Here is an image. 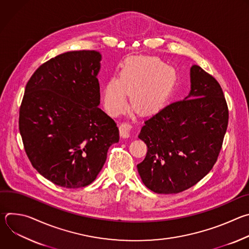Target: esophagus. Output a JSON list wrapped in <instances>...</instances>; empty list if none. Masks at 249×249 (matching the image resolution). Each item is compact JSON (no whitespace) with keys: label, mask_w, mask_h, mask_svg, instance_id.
Wrapping results in <instances>:
<instances>
[{"label":"esophagus","mask_w":249,"mask_h":249,"mask_svg":"<svg viewBox=\"0 0 249 249\" xmlns=\"http://www.w3.org/2000/svg\"><path fill=\"white\" fill-rule=\"evenodd\" d=\"M131 125L128 124V123H122L120 124L119 126V131H120V134L122 136V138L126 139V138H129L130 137V132H131Z\"/></svg>","instance_id":"esophagus-1"}]
</instances>
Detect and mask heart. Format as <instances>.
<instances>
[{
	"instance_id": "heart-1",
	"label": "heart",
	"mask_w": 249,
	"mask_h": 249,
	"mask_svg": "<svg viewBox=\"0 0 249 249\" xmlns=\"http://www.w3.org/2000/svg\"><path fill=\"white\" fill-rule=\"evenodd\" d=\"M176 81L175 69L154 57H142L125 66L120 78H110L103 87L105 110L112 116L125 111L128 94L132 108L147 115L158 111L167 101Z\"/></svg>"
}]
</instances>
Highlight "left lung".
Here are the masks:
<instances>
[{
  "label": "left lung",
  "mask_w": 249,
  "mask_h": 249,
  "mask_svg": "<svg viewBox=\"0 0 249 249\" xmlns=\"http://www.w3.org/2000/svg\"><path fill=\"white\" fill-rule=\"evenodd\" d=\"M191 89L145 121L139 138L148 147L137 165L143 183L159 194L182 192L213 168L222 149L229 110L217 80L193 65Z\"/></svg>",
  "instance_id": "1"
}]
</instances>
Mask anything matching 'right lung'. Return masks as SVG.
Returning a JSON list of instances; mask_svg holds the SVG:
<instances>
[{
  "label": "right lung",
  "mask_w": 249,
  "mask_h": 249,
  "mask_svg": "<svg viewBox=\"0 0 249 249\" xmlns=\"http://www.w3.org/2000/svg\"><path fill=\"white\" fill-rule=\"evenodd\" d=\"M100 61L93 50L60 54L25 87L18 121L25 153L42 176L65 188L90 184L119 142L116 123L98 107Z\"/></svg>",
  "instance_id": "1"
}]
</instances>
